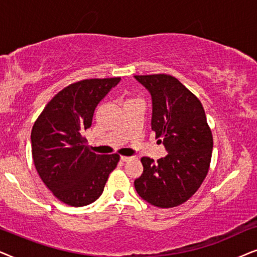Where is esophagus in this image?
<instances>
[{
  "label": "esophagus",
  "instance_id": "34e87169",
  "mask_svg": "<svg viewBox=\"0 0 257 257\" xmlns=\"http://www.w3.org/2000/svg\"><path fill=\"white\" fill-rule=\"evenodd\" d=\"M133 160L132 156H121V161H123V162H126V161H131Z\"/></svg>",
  "mask_w": 257,
  "mask_h": 257
}]
</instances>
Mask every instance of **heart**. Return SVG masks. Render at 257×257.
<instances>
[{
	"label": "heart",
	"instance_id": "1",
	"mask_svg": "<svg viewBox=\"0 0 257 257\" xmlns=\"http://www.w3.org/2000/svg\"><path fill=\"white\" fill-rule=\"evenodd\" d=\"M129 100H134V98H129ZM129 100H128V101H129Z\"/></svg>",
	"mask_w": 257,
	"mask_h": 257
}]
</instances>
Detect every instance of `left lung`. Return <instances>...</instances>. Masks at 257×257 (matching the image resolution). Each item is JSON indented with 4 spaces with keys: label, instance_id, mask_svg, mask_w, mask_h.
Segmentation results:
<instances>
[{
    "label": "left lung",
    "instance_id": "obj_1",
    "mask_svg": "<svg viewBox=\"0 0 257 257\" xmlns=\"http://www.w3.org/2000/svg\"><path fill=\"white\" fill-rule=\"evenodd\" d=\"M135 78L152 95V129L168 153L157 161L142 157L143 173L135 180V189L153 206L177 207L196 193L209 172L213 134L206 112L201 101L172 75Z\"/></svg>",
    "mask_w": 257,
    "mask_h": 257
}]
</instances>
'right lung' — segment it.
Returning a JSON list of instances; mask_svg holds the SVG:
<instances>
[{"instance_id": "obj_1", "label": "right lung", "mask_w": 257, "mask_h": 257, "mask_svg": "<svg viewBox=\"0 0 257 257\" xmlns=\"http://www.w3.org/2000/svg\"><path fill=\"white\" fill-rule=\"evenodd\" d=\"M121 77L74 82L59 91L41 112L32 131L35 168L61 202L83 207L103 193L119 155H98L89 149L84 131L91 125L100 101Z\"/></svg>"}]
</instances>
